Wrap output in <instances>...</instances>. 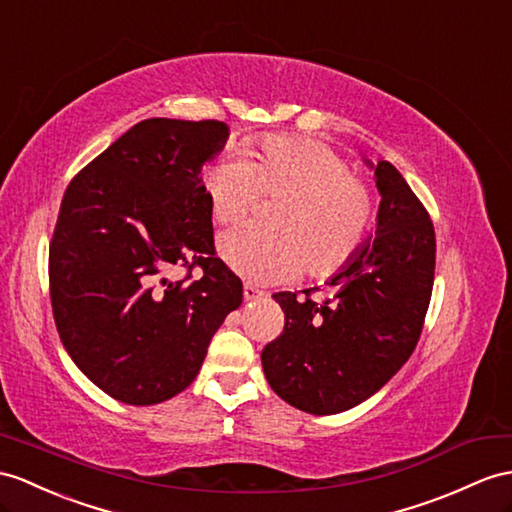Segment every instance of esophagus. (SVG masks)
Returning <instances> with one entry per match:
<instances>
[{"label": "esophagus", "instance_id": "obj_1", "mask_svg": "<svg viewBox=\"0 0 512 512\" xmlns=\"http://www.w3.org/2000/svg\"><path fill=\"white\" fill-rule=\"evenodd\" d=\"M265 293L260 291V289H256L254 284H245L243 286V297H245V302H254V299H258V297H263Z\"/></svg>", "mask_w": 512, "mask_h": 512}]
</instances>
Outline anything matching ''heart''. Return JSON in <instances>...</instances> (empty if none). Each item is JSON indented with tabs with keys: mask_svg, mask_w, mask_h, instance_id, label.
<instances>
[{
	"mask_svg": "<svg viewBox=\"0 0 512 512\" xmlns=\"http://www.w3.org/2000/svg\"><path fill=\"white\" fill-rule=\"evenodd\" d=\"M204 191L219 223L249 215L260 195L280 197L273 228H234L219 254L241 278L258 284L297 278L308 267L328 278L345 267L371 226V195L332 147L313 139L269 134L245 149V160L223 158L208 169Z\"/></svg>",
	"mask_w": 512,
	"mask_h": 512,
	"instance_id": "obj_1",
	"label": "heart"
}]
</instances>
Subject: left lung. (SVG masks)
<instances>
[{"label":"left lung","mask_w":512,"mask_h":512,"mask_svg":"<svg viewBox=\"0 0 512 512\" xmlns=\"http://www.w3.org/2000/svg\"><path fill=\"white\" fill-rule=\"evenodd\" d=\"M367 165L382 195L376 239L328 280L321 302L313 299L319 286L273 293L284 330L260 354L265 378L310 415L343 413L380 391L413 354L430 306L436 239L428 210L391 162Z\"/></svg>","instance_id":"obj_1"}]
</instances>
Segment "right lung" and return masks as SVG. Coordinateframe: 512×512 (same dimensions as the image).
Here are the masks:
<instances>
[{
  "label": "right lung",
  "mask_w": 512,
  "mask_h": 512,
  "mask_svg": "<svg viewBox=\"0 0 512 512\" xmlns=\"http://www.w3.org/2000/svg\"><path fill=\"white\" fill-rule=\"evenodd\" d=\"M228 134L215 119H145L62 197L49 243L56 328L84 376L123 404H160L184 391L243 302L239 276L215 256L202 182L204 162ZM176 270L185 276L171 281Z\"/></svg>",
  "instance_id": "right-lung-1"
}]
</instances>
